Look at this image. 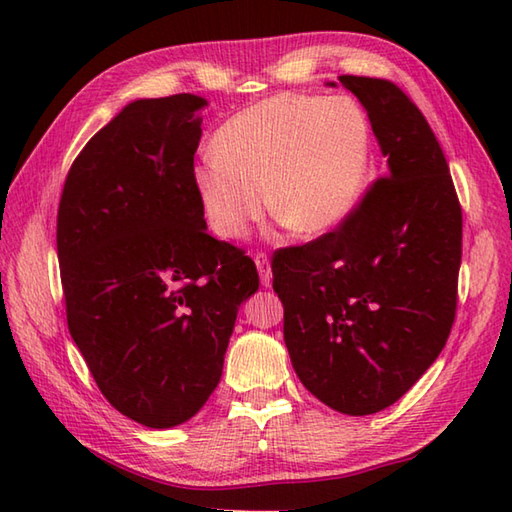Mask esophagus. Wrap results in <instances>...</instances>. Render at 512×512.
<instances>
[{
    "mask_svg": "<svg viewBox=\"0 0 512 512\" xmlns=\"http://www.w3.org/2000/svg\"><path fill=\"white\" fill-rule=\"evenodd\" d=\"M255 266L259 270V277H262V286L270 288L273 286V270H270V262L264 253L255 255Z\"/></svg>",
    "mask_w": 512,
    "mask_h": 512,
    "instance_id": "34e87169",
    "label": "esophagus"
}]
</instances>
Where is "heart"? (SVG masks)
<instances>
[{"label": "heart", "mask_w": 512, "mask_h": 512, "mask_svg": "<svg viewBox=\"0 0 512 512\" xmlns=\"http://www.w3.org/2000/svg\"><path fill=\"white\" fill-rule=\"evenodd\" d=\"M211 147L213 156L193 167L191 180L206 222L222 239L246 237L266 198L270 215L288 231L325 235L367 191L372 129L350 96L259 101L228 118Z\"/></svg>", "instance_id": "1"}]
</instances>
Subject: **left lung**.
<instances>
[{
    "mask_svg": "<svg viewBox=\"0 0 512 512\" xmlns=\"http://www.w3.org/2000/svg\"><path fill=\"white\" fill-rule=\"evenodd\" d=\"M339 81L365 107L387 173L336 231L281 250L273 288L303 387L334 411L367 416L407 394L449 339L462 209L436 134L407 94L369 76Z\"/></svg>",
    "mask_w": 512,
    "mask_h": 512,
    "instance_id": "1",
    "label": "left lung"
}]
</instances>
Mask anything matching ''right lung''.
<instances>
[{
    "instance_id": "add662e5",
    "label": "right lung",
    "mask_w": 512,
    "mask_h": 512,
    "mask_svg": "<svg viewBox=\"0 0 512 512\" xmlns=\"http://www.w3.org/2000/svg\"><path fill=\"white\" fill-rule=\"evenodd\" d=\"M195 94L125 105L72 162L57 217L68 328L123 416L187 422L222 378L253 259L206 233L193 189Z\"/></svg>"
}]
</instances>
